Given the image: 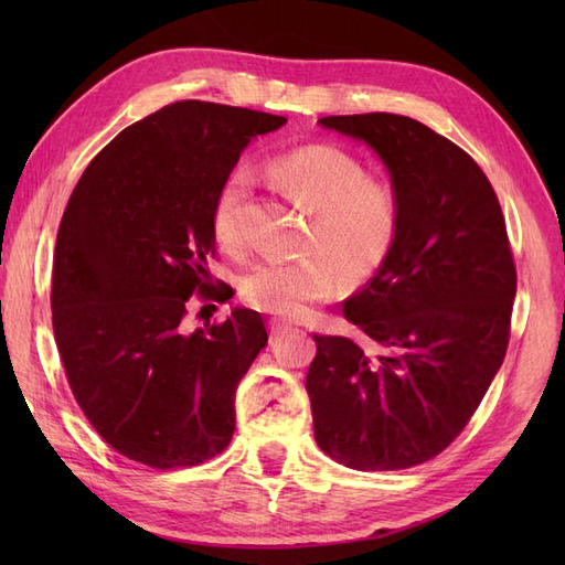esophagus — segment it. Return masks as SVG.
I'll return each instance as SVG.
<instances>
[{
    "mask_svg": "<svg viewBox=\"0 0 565 565\" xmlns=\"http://www.w3.org/2000/svg\"><path fill=\"white\" fill-rule=\"evenodd\" d=\"M269 330H271L274 338H279V334L291 332L294 328L289 326V322H284V320H271V322H269Z\"/></svg>",
    "mask_w": 565,
    "mask_h": 565,
    "instance_id": "34e87169",
    "label": "esophagus"
}]
</instances>
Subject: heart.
I'll list each match as a JSON object with an SVG mask.
<instances>
[{
    "label": "heart",
    "mask_w": 565,
    "mask_h": 565,
    "mask_svg": "<svg viewBox=\"0 0 565 565\" xmlns=\"http://www.w3.org/2000/svg\"><path fill=\"white\" fill-rule=\"evenodd\" d=\"M269 177L286 196L310 213L301 259H267L239 281L249 306L279 318H303L344 281L371 279L393 255L401 235L403 203L391 179L364 172L354 152L332 142H306L274 154ZM249 194V172L225 174L213 203V233L227 249L243 243L239 215Z\"/></svg>",
    "instance_id": "heart-1"
}]
</instances>
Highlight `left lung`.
I'll list each match as a JSON object with an SVG mask.
<instances>
[{
  "label": "left lung",
  "instance_id": "1",
  "mask_svg": "<svg viewBox=\"0 0 565 565\" xmlns=\"http://www.w3.org/2000/svg\"><path fill=\"white\" fill-rule=\"evenodd\" d=\"M320 124L379 152L403 221L388 262L344 301L362 342L313 334L316 441L356 471H401L461 435L505 359L518 294L505 215L471 154L415 118Z\"/></svg>",
  "mask_w": 565,
  "mask_h": 565
}]
</instances>
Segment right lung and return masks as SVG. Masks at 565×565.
Listing matches in <instances>:
<instances>
[{
	"instance_id": "right-lung-1",
	"label": "right lung",
	"mask_w": 565,
	"mask_h": 565,
	"mask_svg": "<svg viewBox=\"0 0 565 565\" xmlns=\"http://www.w3.org/2000/svg\"><path fill=\"white\" fill-rule=\"evenodd\" d=\"M284 124L239 106L167 104L124 128L72 191L53 255L55 344L84 417L130 461L199 466L233 439L237 383L267 326L235 308L191 332L186 316L194 301L233 298L209 271L215 194L247 142Z\"/></svg>"
}]
</instances>
